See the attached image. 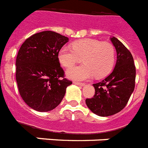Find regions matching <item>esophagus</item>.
Listing matches in <instances>:
<instances>
[{
  "label": "esophagus",
  "instance_id": "esophagus-1",
  "mask_svg": "<svg viewBox=\"0 0 148 148\" xmlns=\"http://www.w3.org/2000/svg\"><path fill=\"white\" fill-rule=\"evenodd\" d=\"M74 84H75V85H78V86H85V83H84V82H74Z\"/></svg>",
  "mask_w": 148,
  "mask_h": 148
}]
</instances>
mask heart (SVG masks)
Wrapping results in <instances>:
<instances>
[{
    "mask_svg": "<svg viewBox=\"0 0 148 148\" xmlns=\"http://www.w3.org/2000/svg\"><path fill=\"white\" fill-rule=\"evenodd\" d=\"M73 49L64 47L58 58L65 68H70L82 59L84 64L67 71L69 78L85 80L92 77L101 79L108 75L115 62V49L112 43L94 39H82L72 43Z\"/></svg>",
    "mask_w": 148,
    "mask_h": 148,
    "instance_id": "b5f03b06",
    "label": "heart"
}]
</instances>
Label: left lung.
<instances>
[{"mask_svg":"<svg viewBox=\"0 0 148 148\" xmlns=\"http://www.w3.org/2000/svg\"><path fill=\"white\" fill-rule=\"evenodd\" d=\"M117 52L114 70L101 82L93 84V98L86 99L89 109L99 116L114 114L126 106L135 86L136 69L132 53L121 41L111 38Z\"/></svg>","mask_w":148,"mask_h":148,"instance_id":"left-lung-1","label":"left lung"}]
</instances>
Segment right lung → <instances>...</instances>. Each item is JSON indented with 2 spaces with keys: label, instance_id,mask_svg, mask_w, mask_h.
<instances>
[{
  "label": "right lung",
  "instance_id": "obj_1",
  "mask_svg": "<svg viewBox=\"0 0 148 148\" xmlns=\"http://www.w3.org/2000/svg\"><path fill=\"white\" fill-rule=\"evenodd\" d=\"M69 40L53 31L34 34L21 45L16 56V80L21 98L38 112H49L62 101L72 81L64 77L59 52Z\"/></svg>",
  "mask_w": 148,
  "mask_h": 148
}]
</instances>
